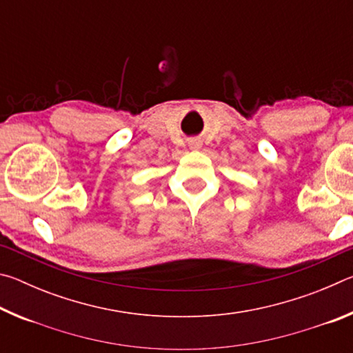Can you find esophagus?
<instances>
[{"instance_id":"34e87169","label":"esophagus","mask_w":353,"mask_h":353,"mask_svg":"<svg viewBox=\"0 0 353 353\" xmlns=\"http://www.w3.org/2000/svg\"><path fill=\"white\" fill-rule=\"evenodd\" d=\"M201 146H202V143L198 141V140H193V141L190 143V149H191V151H198V149H201Z\"/></svg>"}]
</instances>
